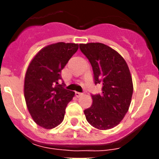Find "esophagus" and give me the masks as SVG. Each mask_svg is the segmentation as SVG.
Wrapping results in <instances>:
<instances>
[{
    "mask_svg": "<svg viewBox=\"0 0 159 159\" xmlns=\"http://www.w3.org/2000/svg\"><path fill=\"white\" fill-rule=\"evenodd\" d=\"M75 96H76V97H80L81 95H83V94L80 93V92H75Z\"/></svg>",
    "mask_w": 159,
    "mask_h": 159,
    "instance_id": "34e87169",
    "label": "esophagus"
}]
</instances>
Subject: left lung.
<instances>
[{"mask_svg": "<svg viewBox=\"0 0 159 159\" xmlns=\"http://www.w3.org/2000/svg\"><path fill=\"white\" fill-rule=\"evenodd\" d=\"M80 49L92 65L95 84L102 85V93L92 95V107L84 110L87 121L99 130L113 128L124 118L131 101L128 66L117 52L103 43H80Z\"/></svg>", "mask_w": 159, "mask_h": 159, "instance_id": "8db88e82", "label": "left lung"}]
</instances>
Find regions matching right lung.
Instances as JSON below:
<instances>
[{
  "instance_id": "obj_1",
  "label": "right lung",
  "mask_w": 159,
  "mask_h": 159,
  "mask_svg": "<svg viewBox=\"0 0 159 159\" xmlns=\"http://www.w3.org/2000/svg\"><path fill=\"white\" fill-rule=\"evenodd\" d=\"M77 43L59 42L43 48L35 56L25 78V98L35 123L52 129L62 123L67 103L75 92L60 84L61 71L78 50Z\"/></svg>"
}]
</instances>
